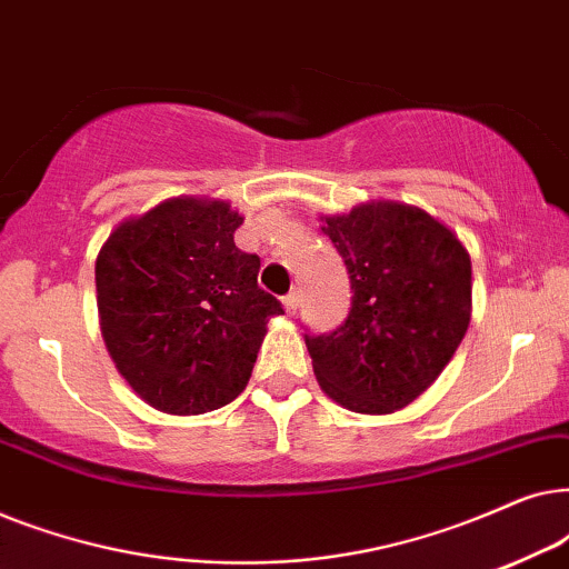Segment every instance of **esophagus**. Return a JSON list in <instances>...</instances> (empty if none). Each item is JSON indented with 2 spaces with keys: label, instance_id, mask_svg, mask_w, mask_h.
Instances as JSON below:
<instances>
[{
  "label": "esophagus",
  "instance_id": "1",
  "mask_svg": "<svg viewBox=\"0 0 569 569\" xmlns=\"http://www.w3.org/2000/svg\"><path fill=\"white\" fill-rule=\"evenodd\" d=\"M282 306H284V310H287V313H290V316L298 313V308H300V292L295 290V292H290V295H284Z\"/></svg>",
  "mask_w": 569,
  "mask_h": 569
}]
</instances>
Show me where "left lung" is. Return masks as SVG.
Instances as JSON below:
<instances>
[{"mask_svg": "<svg viewBox=\"0 0 569 569\" xmlns=\"http://www.w3.org/2000/svg\"><path fill=\"white\" fill-rule=\"evenodd\" d=\"M345 259L352 310L337 331L306 337L321 391L357 415H393L430 388L471 321V256L461 238L393 199L321 214Z\"/></svg>", "mask_w": 569, "mask_h": 569, "instance_id": "left-lung-1", "label": "left lung"}]
</instances>
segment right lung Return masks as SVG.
<instances>
[{"label": "right lung", "mask_w": 569, "mask_h": 569, "mask_svg": "<svg viewBox=\"0 0 569 569\" xmlns=\"http://www.w3.org/2000/svg\"><path fill=\"white\" fill-rule=\"evenodd\" d=\"M243 214L214 197H173L100 246L98 318L116 370L162 415L230 403L251 378L271 316L259 256L236 246Z\"/></svg>", "instance_id": "obj_1"}]
</instances>
